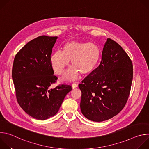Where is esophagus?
<instances>
[{
	"instance_id": "34e87169",
	"label": "esophagus",
	"mask_w": 149,
	"mask_h": 149,
	"mask_svg": "<svg viewBox=\"0 0 149 149\" xmlns=\"http://www.w3.org/2000/svg\"><path fill=\"white\" fill-rule=\"evenodd\" d=\"M72 87L73 89H75L77 87H78V84H72Z\"/></svg>"
}]
</instances>
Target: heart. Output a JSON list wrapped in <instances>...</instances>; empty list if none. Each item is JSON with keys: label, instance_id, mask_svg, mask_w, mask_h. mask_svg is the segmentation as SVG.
Returning <instances> with one entry per match:
<instances>
[{"label": "heart", "instance_id": "b5f03b06", "mask_svg": "<svg viewBox=\"0 0 149 149\" xmlns=\"http://www.w3.org/2000/svg\"><path fill=\"white\" fill-rule=\"evenodd\" d=\"M101 58L99 47L92 42L71 41L63 46V51L58 49L51 56L52 67L56 74L61 75L71 61L72 66L63 75L62 80L75 81L80 72L83 75L91 74L97 68Z\"/></svg>", "mask_w": 149, "mask_h": 149}]
</instances>
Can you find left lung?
Masks as SVG:
<instances>
[{
    "instance_id": "8db88e82",
    "label": "left lung",
    "mask_w": 149,
    "mask_h": 149,
    "mask_svg": "<svg viewBox=\"0 0 149 149\" xmlns=\"http://www.w3.org/2000/svg\"><path fill=\"white\" fill-rule=\"evenodd\" d=\"M133 75L129 55L116 41L108 38L99 66L78 85L82 114L95 122L118 114L129 98Z\"/></svg>"
}]
</instances>
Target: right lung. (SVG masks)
<instances>
[{"label": "right lung", "mask_w": 149, "mask_h": 149, "mask_svg": "<svg viewBox=\"0 0 149 149\" xmlns=\"http://www.w3.org/2000/svg\"><path fill=\"white\" fill-rule=\"evenodd\" d=\"M58 37L42 35L29 42L15 55L12 79L18 104L28 115L40 120L54 116L71 86L51 85L58 79L54 75L50 58Z\"/></svg>", "instance_id": "1"}]
</instances>
